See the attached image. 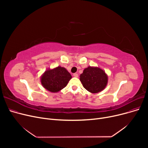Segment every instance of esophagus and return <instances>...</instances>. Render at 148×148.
<instances>
[{"mask_svg":"<svg viewBox=\"0 0 148 148\" xmlns=\"http://www.w3.org/2000/svg\"><path fill=\"white\" fill-rule=\"evenodd\" d=\"M73 76H74V77H76V78H77V77H79V75H78V74H77V73H74V74H73Z\"/></svg>","mask_w":148,"mask_h":148,"instance_id":"obj_1","label":"esophagus"}]
</instances>
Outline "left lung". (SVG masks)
Wrapping results in <instances>:
<instances>
[{
	"instance_id": "obj_1",
	"label": "left lung",
	"mask_w": 148,
	"mask_h": 148,
	"mask_svg": "<svg viewBox=\"0 0 148 148\" xmlns=\"http://www.w3.org/2000/svg\"><path fill=\"white\" fill-rule=\"evenodd\" d=\"M108 75L104 70L98 66H88L84 68L80 75V80L83 87L92 94L103 90L108 83Z\"/></svg>"
}]
</instances>
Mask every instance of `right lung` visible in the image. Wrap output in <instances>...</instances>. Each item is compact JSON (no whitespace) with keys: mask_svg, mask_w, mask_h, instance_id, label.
Segmentation results:
<instances>
[{"mask_svg":"<svg viewBox=\"0 0 148 148\" xmlns=\"http://www.w3.org/2000/svg\"><path fill=\"white\" fill-rule=\"evenodd\" d=\"M71 78V74L65 68L58 66L47 69L41 75L40 82L46 90L56 93L64 89Z\"/></svg>","mask_w":148,"mask_h":148,"instance_id":"right-lung-1","label":"right lung"}]
</instances>
